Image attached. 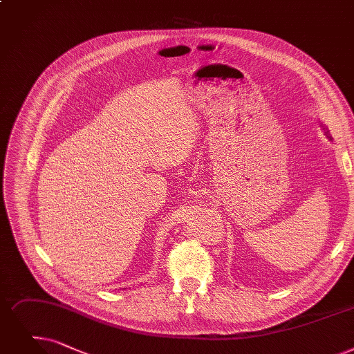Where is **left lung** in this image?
<instances>
[{"instance_id": "1", "label": "left lung", "mask_w": 354, "mask_h": 354, "mask_svg": "<svg viewBox=\"0 0 354 354\" xmlns=\"http://www.w3.org/2000/svg\"><path fill=\"white\" fill-rule=\"evenodd\" d=\"M321 127H322V130H324V133H326V136L328 137V139L331 140V136H330V133H328V129L324 126V124H321Z\"/></svg>"}]
</instances>
